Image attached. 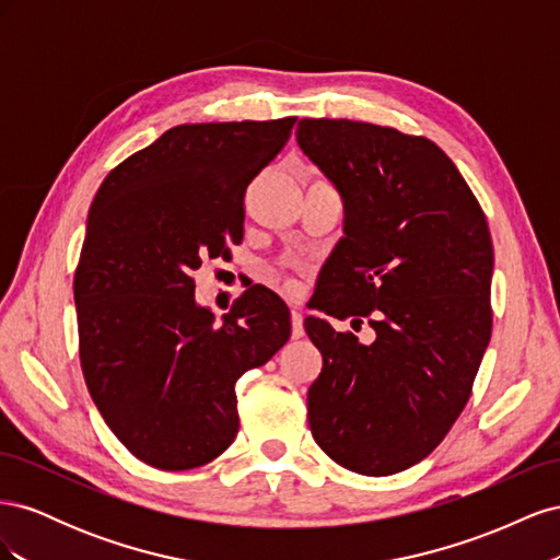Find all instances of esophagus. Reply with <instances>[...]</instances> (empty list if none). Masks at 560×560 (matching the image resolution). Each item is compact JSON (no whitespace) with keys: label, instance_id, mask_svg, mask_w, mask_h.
Wrapping results in <instances>:
<instances>
[{"label":"esophagus","instance_id":"1","mask_svg":"<svg viewBox=\"0 0 560 560\" xmlns=\"http://www.w3.org/2000/svg\"><path fill=\"white\" fill-rule=\"evenodd\" d=\"M292 338H301L303 334H306V329H303V315L296 306H292Z\"/></svg>","mask_w":560,"mask_h":560}]
</instances>
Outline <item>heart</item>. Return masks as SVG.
<instances>
[{
    "label": "heart",
    "mask_w": 560,
    "mask_h": 560,
    "mask_svg": "<svg viewBox=\"0 0 560 560\" xmlns=\"http://www.w3.org/2000/svg\"><path fill=\"white\" fill-rule=\"evenodd\" d=\"M284 287H290V284H284Z\"/></svg>",
    "instance_id": "1"
}]
</instances>
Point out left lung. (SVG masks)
I'll list each match as a JSON object with an SVG mask.
<instances>
[{"mask_svg":"<svg viewBox=\"0 0 560 560\" xmlns=\"http://www.w3.org/2000/svg\"><path fill=\"white\" fill-rule=\"evenodd\" d=\"M296 142L346 202L343 238L313 306L369 317L374 341L303 327L322 352L308 389L317 446L387 477L428 457L471 395L490 341L493 241L455 163L428 138L348 118H301Z\"/></svg>","mask_w":560,"mask_h":560,"instance_id":"8db88e82","label":"left lung"}]
</instances>
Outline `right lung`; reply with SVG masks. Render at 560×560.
<instances>
[{
	"label": "right lung",
	"instance_id": "obj_1",
	"mask_svg": "<svg viewBox=\"0 0 560 560\" xmlns=\"http://www.w3.org/2000/svg\"><path fill=\"white\" fill-rule=\"evenodd\" d=\"M294 124L175 126L95 194L74 273L81 371L109 430L151 467L222 455L241 425L235 383L292 334L284 301L261 284L214 322L196 303L194 270L243 241L247 184Z\"/></svg>",
	"mask_w": 560,
	"mask_h": 560
}]
</instances>
